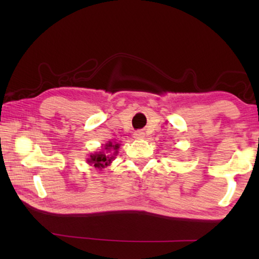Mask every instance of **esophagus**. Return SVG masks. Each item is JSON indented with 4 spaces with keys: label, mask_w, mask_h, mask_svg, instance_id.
Segmentation results:
<instances>
[{
    "label": "esophagus",
    "mask_w": 259,
    "mask_h": 259,
    "mask_svg": "<svg viewBox=\"0 0 259 259\" xmlns=\"http://www.w3.org/2000/svg\"><path fill=\"white\" fill-rule=\"evenodd\" d=\"M134 137L137 139H142V138H144V133H142V131H136V133L134 134Z\"/></svg>",
    "instance_id": "esophagus-1"
}]
</instances>
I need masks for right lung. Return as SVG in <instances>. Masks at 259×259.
I'll return each instance as SVG.
<instances>
[{
  "instance_id": "right-lung-1",
  "label": "right lung",
  "mask_w": 259,
  "mask_h": 259,
  "mask_svg": "<svg viewBox=\"0 0 259 259\" xmlns=\"http://www.w3.org/2000/svg\"><path fill=\"white\" fill-rule=\"evenodd\" d=\"M109 148H113V150H115V152H116L117 148H119V144H116V145H113V144L109 142L108 144H106V146H105V150L111 151ZM111 161H112V157H109L108 155H105L104 153H102V152L96 153V154L91 155L90 160H89V162H91V163H95L94 165L98 166V168H100V166L107 165Z\"/></svg>"
}]
</instances>
